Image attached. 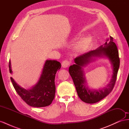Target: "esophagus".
Listing matches in <instances>:
<instances>
[{"label": "esophagus", "mask_w": 129, "mask_h": 129, "mask_svg": "<svg viewBox=\"0 0 129 129\" xmlns=\"http://www.w3.org/2000/svg\"><path fill=\"white\" fill-rule=\"evenodd\" d=\"M71 62H70L68 60H64L62 61V67L63 68H67L68 67V66L71 64Z\"/></svg>", "instance_id": "1"}]
</instances>
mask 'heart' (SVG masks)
Wrapping results in <instances>:
<instances>
[{
	"label": "heart",
	"instance_id": "heart-1",
	"mask_svg": "<svg viewBox=\"0 0 129 129\" xmlns=\"http://www.w3.org/2000/svg\"><path fill=\"white\" fill-rule=\"evenodd\" d=\"M91 39L90 38H84L83 39L78 42L75 45V49L78 52H82L87 49L90 42Z\"/></svg>",
	"mask_w": 129,
	"mask_h": 129
}]
</instances>
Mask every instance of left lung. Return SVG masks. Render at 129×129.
Masks as SVG:
<instances>
[{
  "label": "left lung",
  "instance_id": "left-lung-1",
  "mask_svg": "<svg viewBox=\"0 0 129 129\" xmlns=\"http://www.w3.org/2000/svg\"><path fill=\"white\" fill-rule=\"evenodd\" d=\"M112 37L110 36L109 42L105 43L95 50L84 53L75 58L76 64L71 66L69 72L72 77L77 95L80 99L87 103H95L99 102L110 93L114 88L117 79L119 67L120 60L118 50ZM106 56L111 60L113 66V75L112 79L107 87L102 90L92 91L84 85L85 78L82 67L87 64L92 56Z\"/></svg>",
  "mask_w": 129,
  "mask_h": 129
}]
</instances>
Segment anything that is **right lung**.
Masks as SVG:
<instances>
[{
    "instance_id": "obj_1",
    "label": "right lung",
    "mask_w": 129,
    "mask_h": 129,
    "mask_svg": "<svg viewBox=\"0 0 129 129\" xmlns=\"http://www.w3.org/2000/svg\"><path fill=\"white\" fill-rule=\"evenodd\" d=\"M9 66L10 72L12 73L10 61ZM61 67L59 62L47 60L38 82L30 90L20 87L12 77L11 80L15 91L27 104L33 107H45L51 104L55 97V74Z\"/></svg>"
}]
</instances>
